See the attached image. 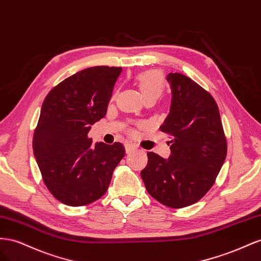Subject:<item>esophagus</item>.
I'll return each mask as SVG.
<instances>
[{"label":"esophagus","mask_w":261,"mask_h":261,"mask_svg":"<svg viewBox=\"0 0 261 261\" xmlns=\"http://www.w3.org/2000/svg\"><path fill=\"white\" fill-rule=\"evenodd\" d=\"M136 150H137V147H136L135 145H132V144H125V152H126V153H131V152L136 151Z\"/></svg>","instance_id":"obj_1"}]
</instances>
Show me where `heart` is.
<instances>
[{"instance_id":"b5f03b06","label":"heart","mask_w":261,"mask_h":261,"mask_svg":"<svg viewBox=\"0 0 261 261\" xmlns=\"http://www.w3.org/2000/svg\"><path fill=\"white\" fill-rule=\"evenodd\" d=\"M137 81L144 98L151 96L159 98L164 91V76L158 70H147L140 73Z\"/></svg>"}]
</instances>
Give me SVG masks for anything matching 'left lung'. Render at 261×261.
Returning <instances> with one entry per match:
<instances>
[{
	"instance_id": "8db88e82",
	"label": "left lung",
	"mask_w": 261,
	"mask_h": 261,
	"mask_svg": "<svg viewBox=\"0 0 261 261\" xmlns=\"http://www.w3.org/2000/svg\"><path fill=\"white\" fill-rule=\"evenodd\" d=\"M172 105L160 126L170 136L167 160L147 152L141 172L145 188L164 205L179 209L202 198L213 186L227 153L219 107L210 93L190 77L169 73Z\"/></svg>"
}]
</instances>
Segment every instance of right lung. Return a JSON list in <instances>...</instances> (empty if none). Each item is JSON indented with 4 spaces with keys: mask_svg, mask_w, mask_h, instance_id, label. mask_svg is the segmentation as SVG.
<instances>
[{
    "mask_svg": "<svg viewBox=\"0 0 261 261\" xmlns=\"http://www.w3.org/2000/svg\"><path fill=\"white\" fill-rule=\"evenodd\" d=\"M122 68L93 66L69 76L44 98L33 150L44 185L70 206L86 205L105 195L125 154L120 142L92 143L88 132L106 116Z\"/></svg>",
    "mask_w": 261,
    "mask_h": 261,
    "instance_id": "add662e5",
    "label": "right lung"
}]
</instances>
